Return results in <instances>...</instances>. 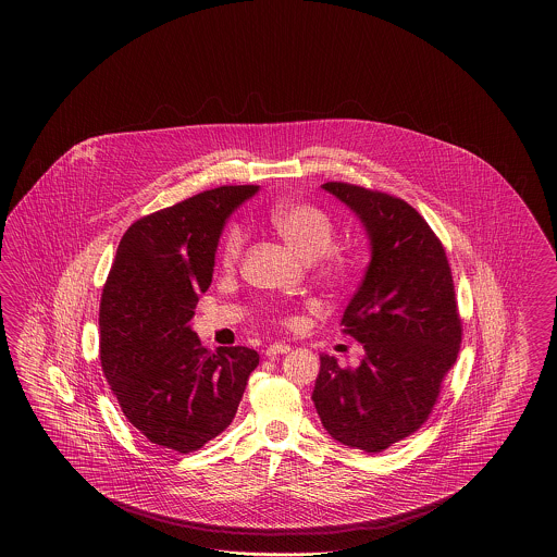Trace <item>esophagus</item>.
<instances>
[{
  "instance_id": "34e87169",
  "label": "esophagus",
  "mask_w": 557,
  "mask_h": 557,
  "mask_svg": "<svg viewBox=\"0 0 557 557\" xmlns=\"http://www.w3.org/2000/svg\"><path fill=\"white\" fill-rule=\"evenodd\" d=\"M292 346L284 345V343H273V345H269L265 348L267 357H277V355H286V352H290Z\"/></svg>"
}]
</instances>
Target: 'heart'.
I'll list each match as a JSON object with an SVG mask.
<instances>
[{
	"instance_id": "obj_1",
	"label": "heart",
	"mask_w": 557,
	"mask_h": 557,
	"mask_svg": "<svg viewBox=\"0 0 557 557\" xmlns=\"http://www.w3.org/2000/svg\"><path fill=\"white\" fill-rule=\"evenodd\" d=\"M271 227L296 248L305 259H315L325 275L343 280L355 265L352 252L332 244L336 238V223L330 212L311 202H280L267 212ZM248 242L244 225L232 223L219 244V263L227 269L239 265Z\"/></svg>"
}]
</instances>
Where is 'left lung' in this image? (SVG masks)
Instances as JSON below:
<instances>
[{"instance_id": "left-lung-1", "label": "left lung", "mask_w": 557, "mask_h": 557, "mask_svg": "<svg viewBox=\"0 0 557 557\" xmlns=\"http://www.w3.org/2000/svg\"><path fill=\"white\" fill-rule=\"evenodd\" d=\"M371 239L366 277L343 332L366 357L357 370L321 355L313 403L332 438L380 453L428 422L457 361L463 325L443 242L411 205L386 191L327 182Z\"/></svg>"}]
</instances>
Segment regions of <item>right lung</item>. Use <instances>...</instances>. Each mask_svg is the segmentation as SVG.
Listing matches in <instances>:
<instances>
[{
    "label": "right lung",
    "mask_w": 557,
    "mask_h": 557,
    "mask_svg": "<svg viewBox=\"0 0 557 557\" xmlns=\"http://www.w3.org/2000/svg\"><path fill=\"white\" fill-rule=\"evenodd\" d=\"M259 187L221 186L129 225L100 302V361L125 418L150 443L191 453L232 424L259 355L207 350L189 321L212 282L225 219Z\"/></svg>",
    "instance_id": "right-lung-1"
}]
</instances>
